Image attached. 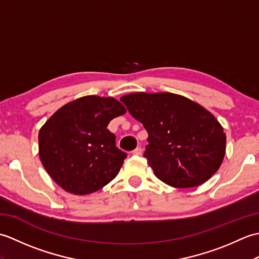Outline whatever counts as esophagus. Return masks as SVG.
I'll return each instance as SVG.
<instances>
[{"instance_id": "esophagus-1", "label": "esophagus", "mask_w": 259, "mask_h": 259, "mask_svg": "<svg viewBox=\"0 0 259 259\" xmlns=\"http://www.w3.org/2000/svg\"><path fill=\"white\" fill-rule=\"evenodd\" d=\"M133 155H135V156H141L142 155V148L141 147H137L136 149L133 151Z\"/></svg>"}]
</instances>
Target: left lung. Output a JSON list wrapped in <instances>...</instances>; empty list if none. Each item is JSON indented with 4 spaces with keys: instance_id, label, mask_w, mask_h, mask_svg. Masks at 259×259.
<instances>
[{
    "instance_id": "8db88e82",
    "label": "left lung",
    "mask_w": 259,
    "mask_h": 259,
    "mask_svg": "<svg viewBox=\"0 0 259 259\" xmlns=\"http://www.w3.org/2000/svg\"><path fill=\"white\" fill-rule=\"evenodd\" d=\"M144 124L149 142L144 157L158 179L176 188L205 183L226 152V135L200 104L170 92H137L120 98Z\"/></svg>"
}]
</instances>
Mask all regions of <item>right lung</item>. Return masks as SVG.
<instances>
[{
    "label": "right lung",
    "instance_id": "add662e5",
    "mask_svg": "<svg viewBox=\"0 0 259 259\" xmlns=\"http://www.w3.org/2000/svg\"><path fill=\"white\" fill-rule=\"evenodd\" d=\"M125 113L114 98L85 96L64 104L38 133V155L47 172L65 191L88 195L118 175L126 153L107 129Z\"/></svg>",
    "mask_w": 259,
    "mask_h": 259
}]
</instances>
